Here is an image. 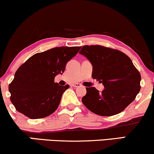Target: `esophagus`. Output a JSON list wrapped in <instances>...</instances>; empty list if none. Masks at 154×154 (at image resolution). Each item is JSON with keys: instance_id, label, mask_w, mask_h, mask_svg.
Returning <instances> with one entry per match:
<instances>
[{"instance_id": "obj_1", "label": "esophagus", "mask_w": 154, "mask_h": 154, "mask_svg": "<svg viewBox=\"0 0 154 154\" xmlns=\"http://www.w3.org/2000/svg\"><path fill=\"white\" fill-rule=\"evenodd\" d=\"M72 86L75 87V88H78V87L80 86V84H79V83H76V84H72Z\"/></svg>"}]
</instances>
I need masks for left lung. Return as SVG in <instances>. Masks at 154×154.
Returning <instances> with one entry per match:
<instances>
[{"mask_svg":"<svg viewBox=\"0 0 154 154\" xmlns=\"http://www.w3.org/2000/svg\"><path fill=\"white\" fill-rule=\"evenodd\" d=\"M80 54L93 66L92 77L104 85L100 92L87 88L82 103L91 112L102 116L121 112L134 100L140 90V75L131 59L117 49L100 45L84 46Z\"/></svg>","mask_w":154,"mask_h":154,"instance_id":"obj_1","label":"left lung"}]
</instances>
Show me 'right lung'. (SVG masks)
<instances>
[{"label": "right lung", "instance_id": "1", "mask_svg": "<svg viewBox=\"0 0 154 154\" xmlns=\"http://www.w3.org/2000/svg\"><path fill=\"white\" fill-rule=\"evenodd\" d=\"M79 49L80 47H55L27 59L8 86L11 101L16 110L31 119L52 114L69 87L54 82V77L64 72L66 63Z\"/></svg>", "mask_w": 154, "mask_h": 154}]
</instances>
